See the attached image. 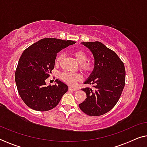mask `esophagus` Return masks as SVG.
Here are the masks:
<instances>
[{"label": "esophagus", "instance_id": "esophagus-1", "mask_svg": "<svg viewBox=\"0 0 147 147\" xmlns=\"http://www.w3.org/2000/svg\"><path fill=\"white\" fill-rule=\"evenodd\" d=\"M68 90H71V91H76V90H78L76 88H74L73 87H69L68 88Z\"/></svg>", "mask_w": 147, "mask_h": 147}]
</instances>
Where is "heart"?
<instances>
[{"label": "heart", "instance_id": "obj_1", "mask_svg": "<svg viewBox=\"0 0 147 147\" xmlns=\"http://www.w3.org/2000/svg\"><path fill=\"white\" fill-rule=\"evenodd\" d=\"M73 55L76 59L80 63V67L86 72H90L94 68L93 63L90 61H87L88 55L83 50H76L73 52ZM63 54H59L55 59V64L57 65L61 63L63 59ZM59 77L66 84L69 85H74L76 82L81 80L82 76L78 74L70 73V72H63L59 75Z\"/></svg>", "mask_w": 147, "mask_h": 147}]
</instances>
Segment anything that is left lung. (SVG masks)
Wrapping results in <instances>:
<instances>
[{"mask_svg":"<svg viewBox=\"0 0 147 147\" xmlns=\"http://www.w3.org/2000/svg\"><path fill=\"white\" fill-rule=\"evenodd\" d=\"M95 59L94 69L84 84L93 85L82 89L87 98L79 104L80 108L89 116L107 113L114 107L125 85V67L115 52L99 41L83 42Z\"/></svg>","mask_w":147,"mask_h":147,"instance_id":"obj_1","label":"left lung"}]
</instances>
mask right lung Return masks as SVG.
I'll list each match as a JSON object with an SVG mask.
<instances>
[{
	"instance_id": "right-lung-1",
	"label": "right lung",
	"mask_w": 147,
	"mask_h": 147,
	"mask_svg": "<svg viewBox=\"0 0 147 147\" xmlns=\"http://www.w3.org/2000/svg\"><path fill=\"white\" fill-rule=\"evenodd\" d=\"M76 43L71 40L44 38L27 48L20 57L15 71L18 92L26 105L37 111L53 109L59 104L67 86L56 80L46 86L45 80L53 69L57 53Z\"/></svg>"
}]
</instances>
